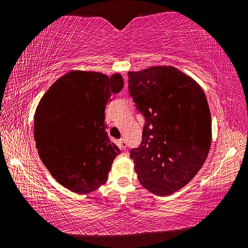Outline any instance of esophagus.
I'll return each mask as SVG.
<instances>
[{
  "label": "esophagus",
  "instance_id": "1",
  "mask_svg": "<svg viewBox=\"0 0 248 248\" xmlns=\"http://www.w3.org/2000/svg\"><path fill=\"white\" fill-rule=\"evenodd\" d=\"M119 146L121 150H124L125 148H127V141H125L124 139L119 140Z\"/></svg>",
  "mask_w": 248,
  "mask_h": 248
}]
</instances>
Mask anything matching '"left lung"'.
Instances as JSON below:
<instances>
[{
	"label": "left lung",
	"instance_id": "8db88e82",
	"mask_svg": "<svg viewBox=\"0 0 248 248\" xmlns=\"http://www.w3.org/2000/svg\"><path fill=\"white\" fill-rule=\"evenodd\" d=\"M128 90L145 124L130 150L145 189L169 196L202 167L211 145V114L199 84L173 66L129 72Z\"/></svg>",
	"mask_w": 248,
	"mask_h": 248
}]
</instances>
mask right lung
Listing matches in <instances>:
<instances>
[{
  "label": "right lung",
  "mask_w": 248,
  "mask_h": 248,
  "mask_svg": "<svg viewBox=\"0 0 248 248\" xmlns=\"http://www.w3.org/2000/svg\"><path fill=\"white\" fill-rule=\"evenodd\" d=\"M119 73L71 71L54 82L35 112L33 137L45 166L62 186L89 194L108 179L120 153L109 140L105 108L123 90Z\"/></svg>",
  "instance_id": "add662e5"
}]
</instances>
